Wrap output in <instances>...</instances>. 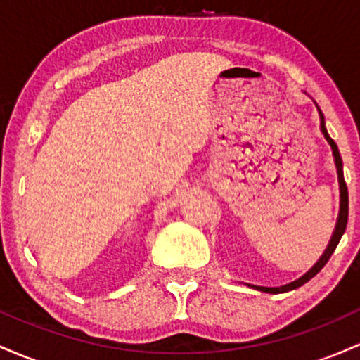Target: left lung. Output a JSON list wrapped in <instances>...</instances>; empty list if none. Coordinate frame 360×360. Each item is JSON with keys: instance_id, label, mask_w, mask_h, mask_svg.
Instances as JSON below:
<instances>
[{"instance_id": "8db88e82", "label": "left lung", "mask_w": 360, "mask_h": 360, "mask_svg": "<svg viewBox=\"0 0 360 360\" xmlns=\"http://www.w3.org/2000/svg\"><path fill=\"white\" fill-rule=\"evenodd\" d=\"M316 105V103H315ZM318 108V105H316ZM318 113H320V122H321V134H323V137L326 142L330 143V147H332V152H333V159H335V166H337V176H338V188H340V212H338V218H337V225H335V232H333V237L332 240H330L328 247H326V250L323 252V255H321L320 260L315 264V266L309 269L307 274L301 276L300 279L292 281V283L286 284V286H281V288H260V291H266V292H286V291H292V289H298L300 286H303L304 283H308L309 279L315 278V276L320 272L321 269L325 267V264L328 262V259L332 257L333 250L337 249L338 242H340L342 235H344L345 229H347V220H349V193H347V184H345V179H344V164H342V157H340V152H338V147L337 143L333 142L332 137L328 135V131H326V127H325V117L323 113H321V110L318 108Z\"/></svg>"}]
</instances>
